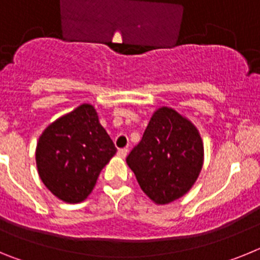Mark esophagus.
<instances>
[{"label": "esophagus", "instance_id": "obj_1", "mask_svg": "<svg viewBox=\"0 0 260 260\" xmlns=\"http://www.w3.org/2000/svg\"><path fill=\"white\" fill-rule=\"evenodd\" d=\"M127 152H128L127 148H121V150H118V152L117 153H118V156L121 158H125L126 156H127Z\"/></svg>", "mask_w": 260, "mask_h": 260}]
</instances>
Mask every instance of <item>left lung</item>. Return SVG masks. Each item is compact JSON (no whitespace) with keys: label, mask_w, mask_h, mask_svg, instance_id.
Masks as SVG:
<instances>
[{"label":"left lung","mask_w":260,"mask_h":260,"mask_svg":"<svg viewBox=\"0 0 260 260\" xmlns=\"http://www.w3.org/2000/svg\"><path fill=\"white\" fill-rule=\"evenodd\" d=\"M144 194L155 204H169L189 192L204 162L199 130L177 110L153 112L142 141L126 158Z\"/></svg>","instance_id":"1"}]
</instances>
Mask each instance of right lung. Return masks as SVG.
<instances>
[{
    "instance_id": "1",
    "label": "right lung",
    "mask_w": 260,
    "mask_h": 260,
    "mask_svg": "<svg viewBox=\"0 0 260 260\" xmlns=\"http://www.w3.org/2000/svg\"><path fill=\"white\" fill-rule=\"evenodd\" d=\"M116 152L95 107L82 104L41 133L36 167L54 197L66 203H80L92 192L99 174Z\"/></svg>"
}]
</instances>
